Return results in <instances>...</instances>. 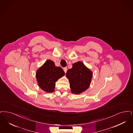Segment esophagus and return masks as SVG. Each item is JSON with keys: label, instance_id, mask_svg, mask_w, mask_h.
I'll return each instance as SVG.
<instances>
[{"label": "esophagus", "instance_id": "obj_1", "mask_svg": "<svg viewBox=\"0 0 133 133\" xmlns=\"http://www.w3.org/2000/svg\"><path fill=\"white\" fill-rule=\"evenodd\" d=\"M64 69V72H65V73H66V71H67V70H68V69H67V68H66V67H65V68H64V69Z\"/></svg>", "mask_w": 133, "mask_h": 133}]
</instances>
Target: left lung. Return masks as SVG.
I'll return each mask as SVG.
<instances>
[{
    "mask_svg": "<svg viewBox=\"0 0 133 133\" xmlns=\"http://www.w3.org/2000/svg\"><path fill=\"white\" fill-rule=\"evenodd\" d=\"M66 76L69 80L71 92L78 94L85 91L90 86L92 72L81 62L72 64V68L68 69Z\"/></svg>",
    "mask_w": 133,
    "mask_h": 133,
    "instance_id": "obj_1",
    "label": "left lung"
}]
</instances>
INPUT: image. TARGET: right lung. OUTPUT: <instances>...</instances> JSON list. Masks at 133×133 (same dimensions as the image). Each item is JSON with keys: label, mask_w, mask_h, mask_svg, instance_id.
<instances>
[{"label": "right lung", "mask_w": 133, "mask_h": 133, "mask_svg": "<svg viewBox=\"0 0 133 133\" xmlns=\"http://www.w3.org/2000/svg\"><path fill=\"white\" fill-rule=\"evenodd\" d=\"M62 68L56 66L55 63L48 59L36 71V78L38 85L46 92L54 91L56 82L64 75Z\"/></svg>", "instance_id": "obj_1"}]
</instances>
